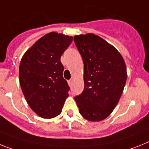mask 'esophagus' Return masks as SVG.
I'll return each mask as SVG.
<instances>
[{
  "label": "esophagus",
  "mask_w": 149,
  "mask_h": 149,
  "mask_svg": "<svg viewBox=\"0 0 149 149\" xmlns=\"http://www.w3.org/2000/svg\"><path fill=\"white\" fill-rule=\"evenodd\" d=\"M68 84H69V86H72V79H70V80L68 81Z\"/></svg>",
  "instance_id": "obj_1"
}]
</instances>
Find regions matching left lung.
Masks as SVG:
<instances>
[{
    "label": "left lung",
    "instance_id": "1",
    "mask_svg": "<svg viewBox=\"0 0 149 149\" xmlns=\"http://www.w3.org/2000/svg\"><path fill=\"white\" fill-rule=\"evenodd\" d=\"M74 42L84 63V90L75 97L79 111L92 122L112 113L127 82L126 63L119 51L92 33L77 35Z\"/></svg>",
    "mask_w": 149,
    "mask_h": 149
}]
</instances>
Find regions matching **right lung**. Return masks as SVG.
<instances>
[{"instance_id": "add662e5", "label": "right lung", "mask_w": 149, "mask_h": 149, "mask_svg": "<svg viewBox=\"0 0 149 149\" xmlns=\"http://www.w3.org/2000/svg\"><path fill=\"white\" fill-rule=\"evenodd\" d=\"M72 41V36L49 32L30 47L21 59V89L31 109L42 118L58 116L69 95L61 57Z\"/></svg>"}]
</instances>
